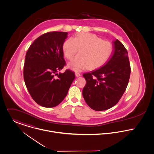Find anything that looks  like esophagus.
I'll return each instance as SVG.
<instances>
[{
    "mask_svg": "<svg viewBox=\"0 0 154 154\" xmlns=\"http://www.w3.org/2000/svg\"><path fill=\"white\" fill-rule=\"evenodd\" d=\"M75 75H76V77H79V76H81L82 75L81 73H76Z\"/></svg>",
    "mask_w": 154,
    "mask_h": 154,
    "instance_id": "obj_1",
    "label": "esophagus"
}]
</instances>
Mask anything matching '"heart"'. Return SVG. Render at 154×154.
Wrapping results in <instances>:
<instances>
[{"instance_id": "heart-1", "label": "heart", "mask_w": 154, "mask_h": 154, "mask_svg": "<svg viewBox=\"0 0 154 154\" xmlns=\"http://www.w3.org/2000/svg\"><path fill=\"white\" fill-rule=\"evenodd\" d=\"M62 50L64 56L69 60L72 59L79 50V54L69 62L68 66L75 72H80L89 66L91 69H97L103 66L110 59L112 45L94 34L83 32L73 39L66 40Z\"/></svg>"}]
</instances>
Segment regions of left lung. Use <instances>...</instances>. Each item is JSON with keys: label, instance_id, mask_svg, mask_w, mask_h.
<instances>
[{"label": "left lung", "instance_id": "obj_1", "mask_svg": "<svg viewBox=\"0 0 154 154\" xmlns=\"http://www.w3.org/2000/svg\"><path fill=\"white\" fill-rule=\"evenodd\" d=\"M113 54L101 67L83 74L86 85L82 91L88 106L95 111L109 109L115 106L127 88L131 66L128 51L121 42H112Z\"/></svg>", "mask_w": 154, "mask_h": 154}]
</instances>
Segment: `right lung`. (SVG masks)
<instances>
[{
  "instance_id": "1",
  "label": "right lung",
  "mask_w": 154,
  "mask_h": 154,
  "mask_svg": "<svg viewBox=\"0 0 154 154\" xmlns=\"http://www.w3.org/2000/svg\"><path fill=\"white\" fill-rule=\"evenodd\" d=\"M67 32H49L29 47L23 66V79L32 99L40 106L54 107L66 97L75 74L60 71L66 65L62 47Z\"/></svg>"
}]
</instances>
